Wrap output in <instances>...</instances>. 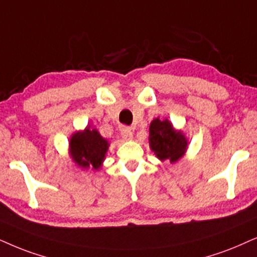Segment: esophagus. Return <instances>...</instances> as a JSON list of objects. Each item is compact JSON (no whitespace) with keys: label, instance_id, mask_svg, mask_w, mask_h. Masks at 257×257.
Listing matches in <instances>:
<instances>
[{"label":"esophagus","instance_id":"obj_1","mask_svg":"<svg viewBox=\"0 0 257 257\" xmlns=\"http://www.w3.org/2000/svg\"><path fill=\"white\" fill-rule=\"evenodd\" d=\"M121 135L124 140H132L133 139V131L129 126H123L121 129Z\"/></svg>","mask_w":257,"mask_h":257}]
</instances>
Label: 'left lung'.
Instances as JSON below:
<instances>
[{
    "label": "left lung",
    "instance_id": "8db88e82",
    "mask_svg": "<svg viewBox=\"0 0 257 257\" xmlns=\"http://www.w3.org/2000/svg\"><path fill=\"white\" fill-rule=\"evenodd\" d=\"M149 145L160 160L175 162L183 157L187 141L180 132L174 131L168 119L155 118L149 126Z\"/></svg>",
    "mask_w": 257,
    "mask_h": 257
}]
</instances>
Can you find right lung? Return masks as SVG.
<instances>
[{
  "instance_id": "1",
  "label": "right lung",
  "mask_w": 257,
  "mask_h": 257,
  "mask_svg": "<svg viewBox=\"0 0 257 257\" xmlns=\"http://www.w3.org/2000/svg\"><path fill=\"white\" fill-rule=\"evenodd\" d=\"M108 148V141L103 139L96 129H91L90 126L83 133L73 134L70 142L71 157L78 166L83 168L91 167L98 170Z\"/></svg>"
}]
</instances>
